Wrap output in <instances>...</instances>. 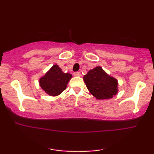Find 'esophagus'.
Masks as SVG:
<instances>
[{"mask_svg": "<svg viewBox=\"0 0 154 154\" xmlns=\"http://www.w3.org/2000/svg\"><path fill=\"white\" fill-rule=\"evenodd\" d=\"M73 75H74L75 76H81V73H80V72H74V73H73Z\"/></svg>", "mask_w": 154, "mask_h": 154, "instance_id": "esophagus-1", "label": "esophagus"}]
</instances>
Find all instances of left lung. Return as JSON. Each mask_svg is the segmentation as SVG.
<instances>
[{"label": "left lung", "mask_w": 154, "mask_h": 154, "mask_svg": "<svg viewBox=\"0 0 154 154\" xmlns=\"http://www.w3.org/2000/svg\"><path fill=\"white\" fill-rule=\"evenodd\" d=\"M83 81L90 93L98 100L113 98L119 92L117 79L109 75L101 66L88 71Z\"/></svg>", "instance_id": "left-lung-1"}]
</instances>
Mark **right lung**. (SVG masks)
Here are the masks:
<instances>
[{
    "label": "right lung",
    "mask_w": 154,
    "mask_h": 154,
    "mask_svg": "<svg viewBox=\"0 0 154 154\" xmlns=\"http://www.w3.org/2000/svg\"><path fill=\"white\" fill-rule=\"evenodd\" d=\"M72 78L69 73H64L57 64H54L43 76L40 78L39 85L46 94L55 97L66 89Z\"/></svg>",
    "instance_id": "right-lung-1"
}]
</instances>
